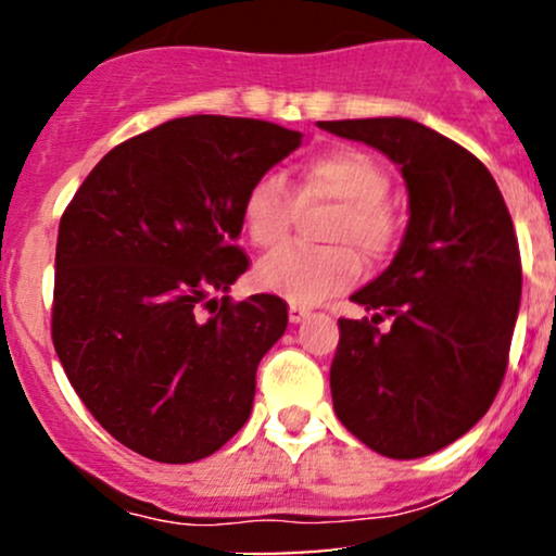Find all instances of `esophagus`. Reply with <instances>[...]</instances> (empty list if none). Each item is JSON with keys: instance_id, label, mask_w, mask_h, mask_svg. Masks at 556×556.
<instances>
[{"instance_id": "esophagus-1", "label": "esophagus", "mask_w": 556, "mask_h": 556, "mask_svg": "<svg viewBox=\"0 0 556 556\" xmlns=\"http://www.w3.org/2000/svg\"><path fill=\"white\" fill-rule=\"evenodd\" d=\"M311 311L305 308V305H298V303H290V324H300L303 318H308Z\"/></svg>"}]
</instances>
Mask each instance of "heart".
Segmentation results:
<instances>
[{
  "label": "heart",
  "instance_id": "1",
  "mask_svg": "<svg viewBox=\"0 0 556 556\" xmlns=\"http://www.w3.org/2000/svg\"><path fill=\"white\" fill-rule=\"evenodd\" d=\"M387 195L384 167L361 149H334L303 162L292 193L277 177H261L242 201V227L261 251L290 240L298 208L334 206L324 227V242L331 248H282L258 264L261 287L305 305L348 290L361 277L355 250L366 261H381L397 245L400 225Z\"/></svg>",
  "mask_w": 556,
  "mask_h": 556
}]
</instances>
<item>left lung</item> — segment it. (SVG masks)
I'll list each match as a JSON object with an SVG mask.
<instances>
[{
    "mask_svg": "<svg viewBox=\"0 0 556 556\" xmlns=\"http://www.w3.org/2000/svg\"><path fill=\"white\" fill-rule=\"evenodd\" d=\"M397 164L410 222L389 269L353 295L368 318H340L331 400L342 426L379 455L416 460L486 416L509 361L522 266L513 216L468 149L405 117L318 123ZM393 316V329L375 324Z\"/></svg>",
    "mask_w": 556,
    "mask_h": 556,
    "instance_id": "1",
    "label": "left lung"
}]
</instances>
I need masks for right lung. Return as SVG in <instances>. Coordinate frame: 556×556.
Wrapping results in <instances>:
<instances>
[{
  "instance_id": "add662e5",
  "label": "right lung",
  "mask_w": 556,
  "mask_h": 556,
  "mask_svg": "<svg viewBox=\"0 0 556 556\" xmlns=\"http://www.w3.org/2000/svg\"><path fill=\"white\" fill-rule=\"evenodd\" d=\"M300 138L251 117L169 119L114 146L62 214L54 350L91 416L149 460L214 455L251 416L287 303L225 292L248 271L242 201Z\"/></svg>"
}]
</instances>
